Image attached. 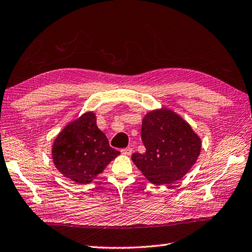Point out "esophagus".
Wrapping results in <instances>:
<instances>
[{"mask_svg": "<svg viewBox=\"0 0 252 252\" xmlns=\"http://www.w3.org/2000/svg\"><path fill=\"white\" fill-rule=\"evenodd\" d=\"M122 153H123V155H125V156H130L131 153H132V148L127 147V148H125V149H123Z\"/></svg>", "mask_w": 252, "mask_h": 252, "instance_id": "obj_1", "label": "esophagus"}]
</instances>
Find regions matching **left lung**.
<instances>
[{
    "label": "left lung",
    "mask_w": 252,
    "mask_h": 252,
    "mask_svg": "<svg viewBox=\"0 0 252 252\" xmlns=\"http://www.w3.org/2000/svg\"><path fill=\"white\" fill-rule=\"evenodd\" d=\"M141 139L145 153L131 160L149 182L172 184L186 175L196 163L201 140L190 125L171 110L151 111L143 117Z\"/></svg>",
    "instance_id": "obj_1"
}]
</instances>
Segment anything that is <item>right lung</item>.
I'll return each instance as SVG.
<instances>
[{
    "label": "right lung",
    "instance_id": "add662e5",
    "mask_svg": "<svg viewBox=\"0 0 252 252\" xmlns=\"http://www.w3.org/2000/svg\"><path fill=\"white\" fill-rule=\"evenodd\" d=\"M120 155L96 126L94 113L81 115L62 130L52 147L55 167L77 184H89Z\"/></svg>",
    "mask_w": 252,
    "mask_h": 252
}]
</instances>
